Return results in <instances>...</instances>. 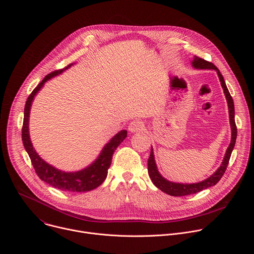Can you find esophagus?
I'll list each match as a JSON object with an SVG mask.
<instances>
[{
  "mask_svg": "<svg viewBox=\"0 0 254 254\" xmlns=\"http://www.w3.org/2000/svg\"><path fill=\"white\" fill-rule=\"evenodd\" d=\"M144 127V125L141 121L139 120H135V121H132L129 126H128V130L130 132H136V131H139L141 130L142 128Z\"/></svg>",
  "mask_w": 254,
  "mask_h": 254,
  "instance_id": "esophagus-1",
  "label": "esophagus"
}]
</instances>
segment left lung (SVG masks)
Instances as JSON below:
<instances>
[{
  "label": "left lung",
  "instance_id": "obj_1",
  "mask_svg": "<svg viewBox=\"0 0 254 254\" xmlns=\"http://www.w3.org/2000/svg\"><path fill=\"white\" fill-rule=\"evenodd\" d=\"M192 66L196 69L216 70L217 74H218L219 80L221 82V86H222L224 94L226 96V100H227V103H228V108H229V120H230V127H231V141H230L229 147L227 148V151L225 153V156H224V159H223V162H222L221 166L218 169H217V171L213 175H211L209 178L202 181V182L194 183V184L175 183V182H171V181H168L167 179H165L158 171L156 161H155V157H154V151H153V148H152L151 149V155H150V158L148 160V172H149V176L152 180V182L154 183V185L157 188H159L164 193H166L168 195H171V196H176V197L195 194V193H198L202 190L210 188V187H212V186H214V185L218 183L220 179L222 178V176L224 175L225 171H226L231 153H232V151L234 149V146H235L236 137H237V128H236L235 120H234L233 99H232V96L230 95V93L228 91V88L226 86L224 78H223L222 74L220 73L219 69L217 68L213 63L208 62V61H206V60H204V59H202L198 56H194V58L192 60Z\"/></svg>",
  "mask_w": 254,
  "mask_h": 254
}]
</instances>
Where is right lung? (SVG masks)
<instances>
[{
	"instance_id": "add662e5",
	"label": "right lung",
	"mask_w": 254,
	"mask_h": 254,
	"mask_svg": "<svg viewBox=\"0 0 254 254\" xmlns=\"http://www.w3.org/2000/svg\"><path fill=\"white\" fill-rule=\"evenodd\" d=\"M71 65L73 64H69L65 68L61 70L53 71L48 75H46L45 78L37 86H36V88L32 91V93L27 98V101L25 104V110H24L22 139H23L24 148L31 159L35 172L42 181H44V182H46L50 186L56 189H59L61 191L87 192L97 188L99 185L103 183V181L107 176V170L111 167L113 155L115 151L127 135V130L123 129L120 132H118L110 141L105 144L100 155L91 165L77 172H64L46 163L43 159L40 158V156L37 153H36L29 135L30 110H31V105L35 95L37 94L38 91L43 87L45 82H47L49 79L53 78L54 76L62 73L64 70L68 69Z\"/></svg>"
}]
</instances>
